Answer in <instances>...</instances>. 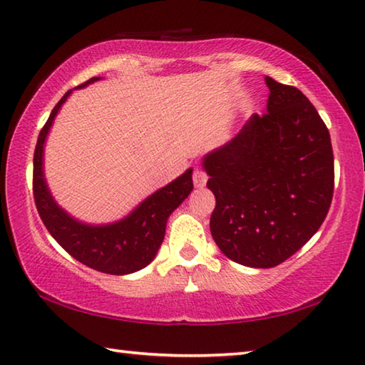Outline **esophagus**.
Wrapping results in <instances>:
<instances>
[{"instance_id": "esophagus-1", "label": "esophagus", "mask_w": 365, "mask_h": 365, "mask_svg": "<svg viewBox=\"0 0 365 365\" xmlns=\"http://www.w3.org/2000/svg\"><path fill=\"white\" fill-rule=\"evenodd\" d=\"M205 182H207V174L201 169V168H196L195 172H193V183L195 187L197 188H202Z\"/></svg>"}]
</instances>
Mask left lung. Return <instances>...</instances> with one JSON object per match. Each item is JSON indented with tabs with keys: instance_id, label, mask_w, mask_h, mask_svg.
Masks as SVG:
<instances>
[{
	"instance_id": "1",
	"label": "left lung",
	"mask_w": 365,
	"mask_h": 365,
	"mask_svg": "<svg viewBox=\"0 0 365 365\" xmlns=\"http://www.w3.org/2000/svg\"><path fill=\"white\" fill-rule=\"evenodd\" d=\"M267 113L252 115L233 140L205 155L215 196L210 233L225 255L273 268L316 233L334 196L327 125L302 91L264 78Z\"/></svg>"
}]
</instances>
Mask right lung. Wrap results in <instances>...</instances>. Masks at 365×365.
<instances>
[{
	"label": "right lung",
	"instance_id": "1",
	"mask_svg": "<svg viewBox=\"0 0 365 365\" xmlns=\"http://www.w3.org/2000/svg\"><path fill=\"white\" fill-rule=\"evenodd\" d=\"M97 79L101 78H91L78 88H84ZM70 94L71 91L58 101L38 135L33 156V196L38 214L51 236L86 267L118 276L135 273L153 260L163 244L169 215L193 190V169H188L174 182L155 191L123 220L110 225H86L75 220L54 201L43 172L46 137Z\"/></svg>",
	"mask_w": 365,
	"mask_h": 365
}]
</instances>
